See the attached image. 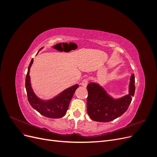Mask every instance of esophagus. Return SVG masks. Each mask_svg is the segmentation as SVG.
Returning a JSON list of instances; mask_svg holds the SVG:
<instances>
[{"label":"esophagus","mask_w":157,"mask_h":157,"mask_svg":"<svg viewBox=\"0 0 157 157\" xmlns=\"http://www.w3.org/2000/svg\"><path fill=\"white\" fill-rule=\"evenodd\" d=\"M88 84V81L87 79L83 80L82 82H81V85H82V86L83 87H84V88H86Z\"/></svg>","instance_id":"esophagus-1"}]
</instances>
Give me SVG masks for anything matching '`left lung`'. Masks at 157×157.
Masks as SVG:
<instances>
[{"mask_svg": "<svg viewBox=\"0 0 157 157\" xmlns=\"http://www.w3.org/2000/svg\"><path fill=\"white\" fill-rule=\"evenodd\" d=\"M135 77L132 74L128 86V94L120 98L115 99L108 94L99 84H88L87 113L92 120L107 122L116 119L124 114L129 107L135 93Z\"/></svg>", "mask_w": 157, "mask_h": 157, "instance_id": "8db88e82", "label": "left lung"}]
</instances>
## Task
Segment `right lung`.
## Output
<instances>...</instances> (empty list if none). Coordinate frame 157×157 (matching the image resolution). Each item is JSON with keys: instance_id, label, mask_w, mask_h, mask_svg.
<instances>
[{"instance_id": "add662e5", "label": "right lung", "mask_w": 157, "mask_h": 157, "mask_svg": "<svg viewBox=\"0 0 157 157\" xmlns=\"http://www.w3.org/2000/svg\"><path fill=\"white\" fill-rule=\"evenodd\" d=\"M43 47L41 48L40 50ZM33 63V59H31L29 67H28L25 78V88L28 101H29L30 105L36 111L46 117L51 118H59L63 117L68 110L69 103L73 96L75 90L78 88V85L75 84L72 86L66 88L53 98L49 99H42L39 98L33 91L31 84L29 73Z\"/></svg>"}]
</instances>
